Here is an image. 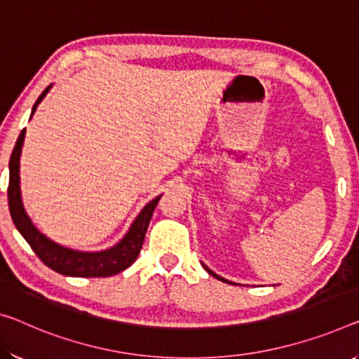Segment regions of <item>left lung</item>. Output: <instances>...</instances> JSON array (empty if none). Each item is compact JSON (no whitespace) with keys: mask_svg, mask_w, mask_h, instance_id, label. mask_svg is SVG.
Segmentation results:
<instances>
[{"mask_svg":"<svg viewBox=\"0 0 359 359\" xmlns=\"http://www.w3.org/2000/svg\"><path fill=\"white\" fill-rule=\"evenodd\" d=\"M202 266H203V268H205V271H207L208 274H212V276H213V278H217V279H219V280H223V283L233 284V283H229V280H228V279H224V278H222V276H218L217 273H213V271H212V269H208V268H207V266H205V264H203V263H202Z\"/></svg>","mask_w":359,"mask_h":359,"instance_id":"1","label":"left lung"}]
</instances>
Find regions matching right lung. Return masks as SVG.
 I'll list each match as a JSON object with an SVG mask.
<instances>
[{
	"mask_svg": "<svg viewBox=\"0 0 359 359\" xmlns=\"http://www.w3.org/2000/svg\"><path fill=\"white\" fill-rule=\"evenodd\" d=\"M49 88H51V85L36 99L35 106L32 109V115L35 114L36 106L43 101V97L48 95ZM24 137L25 128L20 131L18 142L14 146V151L11 154L8 201L11 218H13L15 228H18L22 237L29 242V245L36 253L38 258L56 273L64 276H74V278H107V276L118 274L120 271L131 266L137 255H140L149 222H151L152 213L156 210L162 196L152 198L142 208L141 213L137 215L133 224H131V228L128 229V233L123 236V239L107 250L79 252L59 245L36 229V226L32 223V219L25 212L24 203H22L19 163L22 146H24Z\"/></svg>",
	"mask_w": 359,
	"mask_h": 359,
	"instance_id": "1",
	"label": "right lung"
}]
</instances>
